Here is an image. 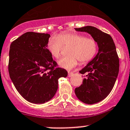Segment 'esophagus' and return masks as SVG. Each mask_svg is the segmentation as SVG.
Masks as SVG:
<instances>
[{"mask_svg": "<svg viewBox=\"0 0 130 130\" xmlns=\"http://www.w3.org/2000/svg\"><path fill=\"white\" fill-rule=\"evenodd\" d=\"M73 75V72H68V77H71Z\"/></svg>", "mask_w": 130, "mask_h": 130, "instance_id": "esophagus-1", "label": "esophagus"}]
</instances>
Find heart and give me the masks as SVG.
Wrapping results in <instances>:
<instances>
[{"label": "heart", "mask_w": 130, "mask_h": 130, "mask_svg": "<svg viewBox=\"0 0 130 130\" xmlns=\"http://www.w3.org/2000/svg\"><path fill=\"white\" fill-rule=\"evenodd\" d=\"M63 46H70L68 52L69 56L61 58L58 64L62 68L68 70L75 68L78 60L82 64L90 62L98 50V45L95 39L75 32H63L58 36H54L47 43L48 51L55 59L59 58Z\"/></svg>", "instance_id": "heart-1"}]
</instances>
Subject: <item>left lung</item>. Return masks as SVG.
<instances>
[{
	"mask_svg": "<svg viewBox=\"0 0 130 130\" xmlns=\"http://www.w3.org/2000/svg\"><path fill=\"white\" fill-rule=\"evenodd\" d=\"M75 30L85 32L96 40L98 52L79 72L87 73L83 84L75 89L80 101L88 104L101 101L112 91L119 71V59L116 47L110 35L93 26H87Z\"/></svg>",
	"mask_w": 130,
	"mask_h": 130,
	"instance_id": "1",
	"label": "left lung"
}]
</instances>
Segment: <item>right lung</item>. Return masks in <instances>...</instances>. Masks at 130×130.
<instances>
[{
	"label": "right lung",
	"mask_w": 130,
	"mask_h": 130,
	"mask_svg": "<svg viewBox=\"0 0 130 130\" xmlns=\"http://www.w3.org/2000/svg\"><path fill=\"white\" fill-rule=\"evenodd\" d=\"M48 34L27 32L10 45L8 72L19 93L27 101L43 104L56 94L58 79L66 77L65 69L47 50Z\"/></svg>",
	"instance_id": "add662e5"
}]
</instances>
